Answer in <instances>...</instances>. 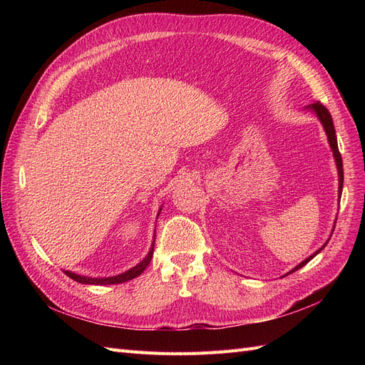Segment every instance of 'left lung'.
Wrapping results in <instances>:
<instances>
[{"label": "left lung", "mask_w": 365, "mask_h": 365, "mask_svg": "<svg viewBox=\"0 0 365 365\" xmlns=\"http://www.w3.org/2000/svg\"><path fill=\"white\" fill-rule=\"evenodd\" d=\"M307 109H311V111H314V113L317 114V117L319 118V121H322V125H323V128H324V130H326L329 145H330V149H332V152H334V158H335V163H336L338 176H339V189H338V193H339V196H341V193H342V181H344V170H342V158H341V153H339V150H338V141H336V135H335V126H334L332 115H330V113L327 111V108H326L324 105L319 103V102H315V103H312V105H309ZM332 233H334V230H332ZM329 239H330V237H329ZM327 242H329V240H327ZM327 242H326V244H324L322 248L317 250V251L312 254V256H309L306 260H303L302 263H298L297 267H295L294 269H291L288 274L295 272L297 269L303 268L307 262H311V260L317 256V254L327 245ZM288 274H286V275H288Z\"/></svg>", "instance_id": "1"}]
</instances>
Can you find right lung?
Wrapping results in <instances>:
<instances>
[{
  "label": "right lung",
  "instance_id": "1",
  "mask_svg": "<svg viewBox=\"0 0 365 365\" xmlns=\"http://www.w3.org/2000/svg\"><path fill=\"white\" fill-rule=\"evenodd\" d=\"M160 212H161V208H160ZM158 215H160V213H158ZM153 245H155V240L152 242V247H150V250H149V252H148V256H146L145 259H143L138 264H135L134 268L128 269V271L123 272V274L114 275V277H105V279H101V277H85V275L74 274V272H71V271H63V272L67 274L70 279L76 280L77 283H83V284H117V283H125V282H128V280L135 279L137 275H140L143 271L146 269V267H148L150 259H152V256H153Z\"/></svg>",
  "mask_w": 365,
  "mask_h": 365
}]
</instances>
